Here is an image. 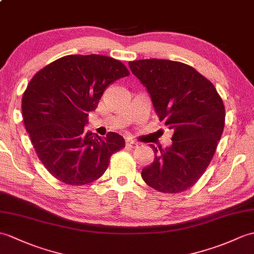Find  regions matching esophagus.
Returning a JSON list of instances; mask_svg holds the SVG:
<instances>
[{
	"label": "esophagus",
	"instance_id": "obj_1",
	"mask_svg": "<svg viewBox=\"0 0 254 254\" xmlns=\"http://www.w3.org/2000/svg\"><path fill=\"white\" fill-rule=\"evenodd\" d=\"M137 146H138V144L135 143L134 140H128V141H127V147H128V148H136Z\"/></svg>",
	"mask_w": 254,
	"mask_h": 254
}]
</instances>
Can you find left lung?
<instances>
[{
    "label": "left lung",
    "instance_id": "1",
    "mask_svg": "<svg viewBox=\"0 0 254 254\" xmlns=\"http://www.w3.org/2000/svg\"><path fill=\"white\" fill-rule=\"evenodd\" d=\"M128 67L146 87L159 120L173 131L171 146L150 145L155 159L141 178L158 191H184L213 158L225 121L223 100L207 78L183 63L152 58Z\"/></svg>",
    "mask_w": 254,
    "mask_h": 254
}]
</instances>
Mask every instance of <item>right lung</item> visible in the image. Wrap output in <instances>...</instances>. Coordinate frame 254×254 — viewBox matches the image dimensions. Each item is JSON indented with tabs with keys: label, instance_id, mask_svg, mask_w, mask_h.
<instances>
[{
	"label": "right lung",
	"instance_id": "add662e5",
	"mask_svg": "<svg viewBox=\"0 0 254 254\" xmlns=\"http://www.w3.org/2000/svg\"><path fill=\"white\" fill-rule=\"evenodd\" d=\"M129 72L121 62L103 55H68L51 63L23 93V122L41 162L68 185L96 181L110 157L126 146L121 135L105 138L84 132L107 86Z\"/></svg>",
	"mask_w": 254,
	"mask_h": 254
}]
</instances>
